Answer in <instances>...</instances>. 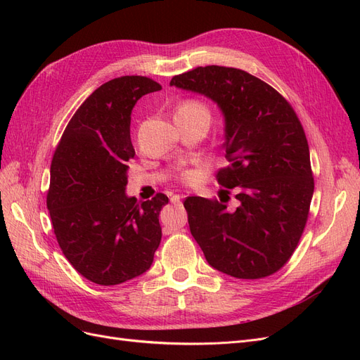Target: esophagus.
<instances>
[{
    "mask_svg": "<svg viewBox=\"0 0 360 360\" xmlns=\"http://www.w3.org/2000/svg\"><path fill=\"white\" fill-rule=\"evenodd\" d=\"M181 195H172V198H171V202H174V204H180L181 202Z\"/></svg>",
    "mask_w": 360,
    "mask_h": 360,
    "instance_id": "34e87169",
    "label": "esophagus"
}]
</instances>
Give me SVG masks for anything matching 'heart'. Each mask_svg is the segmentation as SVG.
<instances>
[{
	"instance_id": "obj_1",
	"label": "heart",
	"mask_w": 360,
	"mask_h": 360,
	"mask_svg": "<svg viewBox=\"0 0 360 360\" xmlns=\"http://www.w3.org/2000/svg\"><path fill=\"white\" fill-rule=\"evenodd\" d=\"M197 114H202V115H209L207 112L205 106L201 102L197 101H186L183 102L181 105H179V108L176 110V115H197ZM197 177V174L195 172H186L184 174V179L188 181H192Z\"/></svg>"
}]
</instances>
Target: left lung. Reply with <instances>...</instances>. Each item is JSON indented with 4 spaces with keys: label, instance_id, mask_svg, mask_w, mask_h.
Listing matches in <instances>:
<instances>
[{
    "label": "left lung",
    "instance_id": "8db88e82",
    "mask_svg": "<svg viewBox=\"0 0 360 360\" xmlns=\"http://www.w3.org/2000/svg\"><path fill=\"white\" fill-rule=\"evenodd\" d=\"M171 86L201 94L224 117L230 165L217 181L237 189L238 207L201 197L184 201L191 233L213 269L238 279L275 274L296 249L314 193L309 147L290 103L245 70L197 68Z\"/></svg>",
    "mask_w": 360,
    "mask_h": 360
}]
</instances>
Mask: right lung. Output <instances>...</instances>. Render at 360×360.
Returning a JSON list of instances; mask_svg holds the SVG:
<instances>
[{
	"label": "right lung",
	"instance_id": "add662e5",
	"mask_svg": "<svg viewBox=\"0 0 360 360\" xmlns=\"http://www.w3.org/2000/svg\"><path fill=\"white\" fill-rule=\"evenodd\" d=\"M162 90L146 76H122L78 108L51 165L48 210L69 263L89 281L117 285L147 271L160 245L159 213L168 197L136 202L126 193L130 115L141 97Z\"/></svg>",
	"mask_w": 360,
	"mask_h": 360
}]
</instances>
